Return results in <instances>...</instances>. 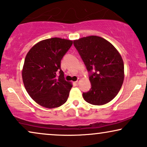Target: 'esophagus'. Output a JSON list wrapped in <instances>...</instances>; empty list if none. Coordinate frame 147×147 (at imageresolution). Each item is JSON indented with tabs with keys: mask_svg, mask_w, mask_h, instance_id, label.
<instances>
[{
	"mask_svg": "<svg viewBox=\"0 0 147 147\" xmlns=\"http://www.w3.org/2000/svg\"><path fill=\"white\" fill-rule=\"evenodd\" d=\"M80 78H78V80L76 81L75 82H74V83H75L76 85H78V84H79V81H80Z\"/></svg>",
	"mask_w": 147,
	"mask_h": 147,
	"instance_id": "34e87169",
	"label": "esophagus"
}]
</instances>
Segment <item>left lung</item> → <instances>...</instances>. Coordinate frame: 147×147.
I'll return each instance as SVG.
<instances>
[{"label":"left lung","mask_w":147,"mask_h":147,"mask_svg":"<svg viewBox=\"0 0 147 147\" xmlns=\"http://www.w3.org/2000/svg\"><path fill=\"white\" fill-rule=\"evenodd\" d=\"M74 45L88 71L91 89L83 93L84 100L94 105L108 103L116 96L124 79V65L115 47L103 38L90 36L74 40Z\"/></svg>","instance_id":"left-lung-1"}]
</instances>
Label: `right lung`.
Returning a JSON list of instances; mask_svg holds the SVG:
<instances>
[{"label":"right lung","mask_w":147,"mask_h":147,"mask_svg":"<svg viewBox=\"0 0 147 147\" xmlns=\"http://www.w3.org/2000/svg\"><path fill=\"white\" fill-rule=\"evenodd\" d=\"M73 40L52 38L36 43L25 58L22 79L28 94L36 103L53 109L67 100L72 84L64 79L61 61ZM59 72L60 76H57Z\"/></svg>","instance_id":"right-lung-1"}]
</instances>
